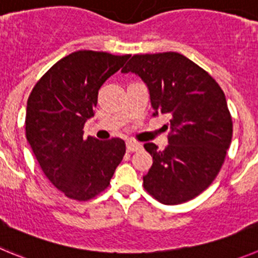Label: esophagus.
<instances>
[{"label": "esophagus", "instance_id": "esophagus-1", "mask_svg": "<svg viewBox=\"0 0 258 258\" xmlns=\"http://www.w3.org/2000/svg\"><path fill=\"white\" fill-rule=\"evenodd\" d=\"M126 148H127V152H138L139 149H141V144L136 143V141L128 140L126 143Z\"/></svg>", "mask_w": 258, "mask_h": 258}]
</instances>
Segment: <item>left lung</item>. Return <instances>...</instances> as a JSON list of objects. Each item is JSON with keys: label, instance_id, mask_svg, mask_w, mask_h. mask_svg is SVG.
<instances>
[{"label": "left lung", "instance_id": "1", "mask_svg": "<svg viewBox=\"0 0 258 258\" xmlns=\"http://www.w3.org/2000/svg\"><path fill=\"white\" fill-rule=\"evenodd\" d=\"M123 73L149 89L153 115L168 114V146L144 144L153 166L144 189L163 204H180L207 189L224 164L233 120L224 91L207 72L178 52L134 55Z\"/></svg>", "mask_w": 258, "mask_h": 258}]
</instances>
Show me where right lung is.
<instances>
[{
    "mask_svg": "<svg viewBox=\"0 0 258 258\" xmlns=\"http://www.w3.org/2000/svg\"><path fill=\"white\" fill-rule=\"evenodd\" d=\"M130 55L81 50L51 67L28 97L25 135L46 177L76 201L106 189L126 153L122 139L83 138L103 83Z\"/></svg>",
    "mask_w": 258,
    "mask_h": 258,
    "instance_id": "1",
    "label": "right lung"
}]
</instances>
